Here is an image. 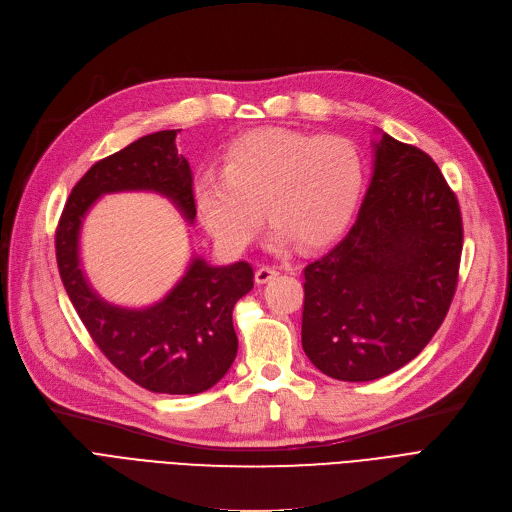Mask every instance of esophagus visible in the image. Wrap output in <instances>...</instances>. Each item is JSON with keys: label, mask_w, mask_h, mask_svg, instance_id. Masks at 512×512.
Wrapping results in <instances>:
<instances>
[{"label": "esophagus", "mask_w": 512, "mask_h": 512, "mask_svg": "<svg viewBox=\"0 0 512 512\" xmlns=\"http://www.w3.org/2000/svg\"><path fill=\"white\" fill-rule=\"evenodd\" d=\"M278 274H280L278 267H274V265H259L257 272H255V282L257 284H267L272 278H276Z\"/></svg>", "instance_id": "34e87169"}]
</instances>
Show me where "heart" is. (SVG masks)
<instances>
[{
  "mask_svg": "<svg viewBox=\"0 0 512 512\" xmlns=\"http://www.w3.org/2000/svg\"><path fill=\"white\" fill-rule=\"evenodd\" d=\"M363 191V161L342 137L267 126L240 134L224 151L222 170H201L193 180L199 218L222 247L245 249L261 224L272 242L317 249L351 220Z\"/></svg>",
  "mask_w": 512,
  "mask_h": 512,
  "instance_id": "b5f03b06",
  "label": "heart"
}]
</instances>
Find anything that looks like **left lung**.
<instances>
[{
    "label": "left lung",
    "mask_w": 512,
    "mask_h": 512,
    "mask_svg": "<svg viewBox=\"0 0 512 512\" xmlns=\"http://www.w3.org/2000/svg\"><path fill=\"white\" fill-rule=\"evenodd\" d=\"M461 251L459 201L436 161L378 130L353 228L305 267L309 361L342 382L378 380L413 361L448 313Z\"/></svg>",
    "instance_id": "8db88e82"
}]
</instances>
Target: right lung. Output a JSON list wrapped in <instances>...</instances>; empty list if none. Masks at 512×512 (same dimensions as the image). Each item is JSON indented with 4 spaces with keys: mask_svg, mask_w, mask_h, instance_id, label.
<instances>
[{
    "mask_svg": "<svg viewBox=\"0 0 512 512\" xmlns=\"http://www.w3.org/2000/svg\"><path fill=\"white\" fill-rule=\"evenodd\" d=\"M124 191L164 195L188 224L195 222L193 172L178 155L176 130L141 137L97 161L76 182L56 232L64 288L99 351L134 384L157 394L205 392L224 378L236 357L232 309L251 292L253 267L247 261L215 267L193 257L176 286L151 307L103 301L80 267L78 238L97 199Z\"/></svg>",
    "mask_w": 512,
    "mask_h": 512,
    "instance_id": "add662e5",
    "label": "right lung"
}]
</instances>
